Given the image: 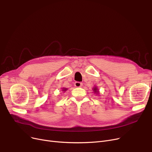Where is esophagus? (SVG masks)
<instances>
[{
	"instance_id": "1",
	"label": "esophagus",
	"mask_w": 152,
	"mask_h": 152,
	"mask_svg": "<svg viewBox=\"0 0 152 152\" xmlns=\"http://www.w3.org/2000/svg\"><path fill=\"white\" fill-rule=\"evenodd\" d=\"M75 86L76 87H81L83 86V83H80V82H75Z\"/></svg>"
}]
</instances>
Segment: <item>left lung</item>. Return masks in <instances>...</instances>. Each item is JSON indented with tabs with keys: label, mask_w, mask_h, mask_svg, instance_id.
I'll use <instances>...</instances> for the list:
<instances>
[{
	"label": "left lung",
	"mask_w": 152,
	"mask_h": 152,
	"mask_svg": "<svg viewBox=\"0 0 152 152\" xmlns=\"http://www.w3.org/2000/svg\"><path fill=\"white\" fill-rule=\"evenodd\" d=\"M95 87H94V88H93V91H94V92L95 93V94H99V89H98V88L97 87V86H94Z\"/></svg>",
	"instance_id": "left-lung-1"
}]
</instances>
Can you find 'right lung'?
<instances>
[{"label": "right lung", "instance_id": "right-lung-1", "mask_svg": "<svg viewBox=\"0 0 152 152\" xmlns=\"http://www.w3.org/2000/svg\"><path fill=\"white\" fill-rule=\"evenodd\" d=\"M67 90H68L67 88H63V89H62V91H63V92H65Z\"/></svg>", "mask_w": 152, "mask_h": 152}]
</instances>
